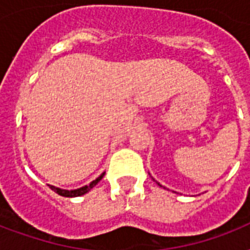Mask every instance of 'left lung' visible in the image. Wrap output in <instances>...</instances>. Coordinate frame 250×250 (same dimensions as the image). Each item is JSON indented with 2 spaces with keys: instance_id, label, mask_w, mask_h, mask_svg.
I'll return each instance as SVG.
<instances>
[{
  "instance_id": "left-lung-1",
  "label": "left lung",
  "mask_w": 250,
  "mask_h": 250,
  "mask_svg": "<svg viewBox=\"0 0 250 250\" xmlns=\"http://www.w3.org/2000/svg\"><path fill=\"white\" fill-rule=\"evenodd\" d=\"M158 184H160V183H158ZM160 186H161V184H160ZM161 187H162V186H161Z\"/></svg>"
}]
</instances>
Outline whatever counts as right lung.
<instances>
[{"label":"right lung","mask_w":250,"mask_h":250,"mask_svg":"<svg viewBox=\"0 0 250 250\" xmlns=\"http://www.w3.org/2000/svg\"><path fill=\"white\" fill-rule=\"evenodd\" d=\"M104 175H105V172H102L100 176H98L97 179H94L93 182H90L88 186H84L82 187V188H78V189H71V190H67V189H61V188H58V187H54V186H50V188H52L56 193H58L60 196H63V197H79V196H83V194L88 193L92 188H93L96 184H97L100 180H101L102 178H104Z\"/></svg>","instance_id":"1"}]
</instances>
